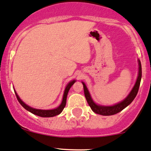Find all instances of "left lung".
I'll return each mask as SVG.
<instances>
[{
    "mask_svg": "<svg viewBox=\"0 0 151 151\" xmlns=\"http://www.w3.org/2000/svg\"><path fill=\"white\" fill-rule=\"evenodd\" d=\"M138 66H139V68H138V76L132 89L131 90L129 94L127 96L125 99H123L120 102H118V103L115 104L113 105L108 106V105H100L95 103L94 101L93 100V99L91 98V94H90L85 83L82 81V83L83 85L85 97H86L87 102H88L91 109L95 113L102 115V116H111V115H114L119 113L122 110H124V108H127L129 105H130L132 102L134 100V99L135 98L137 94L139 84H140L141 78H142V66H141V63L139 60H138Z\"/></svg>",
    "mask_w": 151,
    "mask_h": 151,
    "instance_id": "8db88e82",
    "label": "left lung"
}]
</instances>
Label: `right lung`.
Returning a JSON list of instances; mask_svg holds the SVG:
<instances>
[{"label": "right lung", "mask_w": 151, "mask_h": 151, "mask_svg": "<svg viewBox=\"0 0 151 151\" xmlns=\"http://www.w3.org/2000/svg\"><path fill=\"white\" fill-rule=\"evenodd\" d=\"M76 81V80H73L71 81H70L69 83L67 84V86L65 88L63 100H62L61 104H60L57 108H54V109H52V110H41V109H36V108H32V107L29 106V105H27V104L24 103V102L20 99V97H19L17 93L16 92L15 90H14V92H15V94H16L17 98L19 102L21 104V105L24 108V109L28 110L29 112L32 113V114H35L36 115V116H41V117H43V118L53 117V116H57V115L60 114V113H62V111L63 110V109H64L65 105H66L67 96H68V91H69L70 87L74 84V83H75Z\"/></svg>", "instance_id": "add662e5"}]
</instances>
